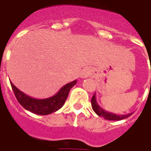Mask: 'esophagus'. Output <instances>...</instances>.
Returning <instances> with one entry per match:
<instances>
[{"instance_id": "34e87169", "label": "esophagus", "mask_w": 151, "mask_h": 151, "mask_svg": "<svg viewBox=\"0 0 151 151\" xmlns=\"http://www.w3.org/2000/svg\"><path fill=\"white\" fill-rule=\"evenodd\" d=\"M91 74V71L88 68H84L83 71H82V73H81V76L83 78H86V77H88Z\"/></svg>"}]
</instances>
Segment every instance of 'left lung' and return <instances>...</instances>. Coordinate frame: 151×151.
<instances>
[{
	"instance_id": "1",
	"label": "left lung",
	"mask_w": 151,
	"mask_h": 151,
	"mask_svg": "<svg viewBox=\"0 0 151 151\" xmlns=\"http://www.w3.org/2000/svg\"><path fill=\"white\" fill-rule=\"evenodd\" d=\"M91 103H92V107L93 111L98 116H102V117H104V119L106 120H110V121H121V120L125 119V118L129 117L130 115H132V113H128V114H125V115H116L115 113H112L105 111L102 108L100 107V105L97 103L96 99V93L92 96V100H91Z\"/></svg>"
}]
</instances>
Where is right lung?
Here are the masks:
<instances>
[{"label": "right lung", "instance_id": "add662e5", "mask_svg": "<svg viewBox=\"0 0 151 151\" xmlns=\"http://www.w3.org/2000/svg\"><path fill=\"white\" fill-rule=\"evenodd\" d=\"M76 83V80H74L65 84L55 95L46 99L33 98L20 91L19 89L14 86L12 82L10 84L17 101L24 109L38 115H48L54 112H56L63 107L68 98L70 90Z\"/></svg>", "mask_w": 151, "mask_h": 151}]
</instances>
